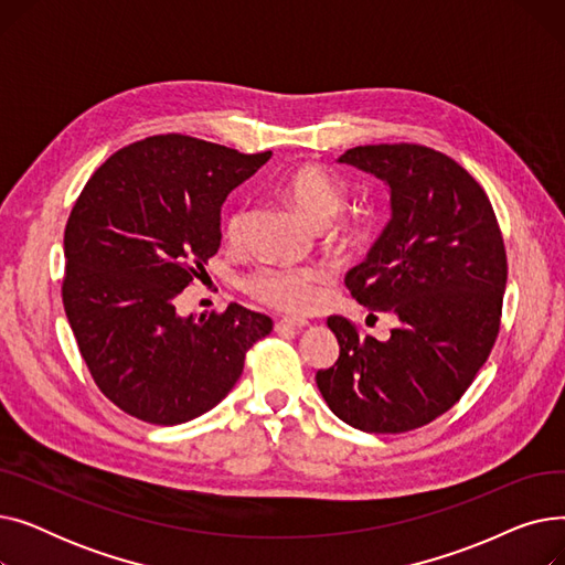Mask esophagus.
Wrapping results in <instances>:
<instances>
[{"instance_id":"obj_1","label":"esophagus","mask_w":565,"mask_h":565,"mask_svg":"<svg viewBox=\"0 0 565 565\" xmlns=\"http://www.w3.org/2000/svg\"><path fill=\"white\" fill-rule=\"evenodd\" d=\"M302 328H309V320H305V318H279V320L275 322V330H277V332L302 330Z\"/></svg>"}]
</instances>
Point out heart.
<instances>
[{"label": "heart", "instance_id": "1", "mask_svg": "<svg viewBox=\"0 0 565 565\" xmlns=\"http://www.w3.org/2000/svg\"><path fill=\"white\" fill-rule=\"evenodd\" d=\"M281 194L313 228H324L348 203L345 183L328 169L311 162L298 164L284 175ZM245 222V207H235V211L228 213L224 222V237L228 245H237L243 241ZM366 235L369 226L364 220L343 217L328 227V245L334 252L354 249L366 241ZM322 281L324 275L318 267L263 265L243 279V288L267 307L300 313L313 307Z\"/></svg>", "mask_w": 565, "mask_h": 565}]
</instances>
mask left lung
Wrapping results in <instances>:
<instances>
[{
    "instance_id": "left-lung-1",
    "label": "left lung",
    "mask_w": 565,
    "mask_h": 565,
    "mask_svg": "<svg viewBox=\"0 0 565 565\" xmlns=\"http://www.w3.org/2000/svg\"><path fill=\"white\" fill-rule=\"evenodd\" d=\"M339 162L390 185L392 220L345 275L352 298L394 313L387 341L343 316L328 324L339 360L316 384L339 419L364 433H407L451 409L499 334L507 249L483 188L419 143L354 146Z\"/></svg>"
}]
</instances>
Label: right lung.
Here are the masks:
<instances>
[{
  "label": "right lung",
  "mask_w": 565,
  "mask_h": 565,
  "mask_svg": "<svg viewBox=\"0 0 565 565\" xmlns=\"http://www.w3.org/2000/svg\"><path fill=\"white\" fill-rule=\"evenodd\" d=\"M270 156L156 135L116 151L77 196L64 233V309L98 390L130 417H201L273 332L270 318L235 302L199 318L175 311L220 249L224 199Z\"/></svg>",
  "instance_id": "obj_1"
}]
</instances>
